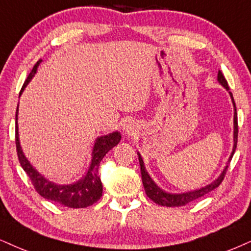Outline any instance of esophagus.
Here are the masks:
<instances>
[{"label": "esophagus", "instance_id": "esophagus-1", "mask_svg": "<svg viewBox=\"0 0 251 251\" xmlns=\"http://www.w3.org/2000/svg\"><path fill=\"white\" fill-rule=\"evenodd\" d=\"M123 131H126V134H130V132L132 131L131 125H125V126H123Z\"/></svg>", "mask_w": 251, "mask_h": 251}]
</instances>
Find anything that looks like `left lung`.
<instances>
[{
  "label": "left lung",
  "mask_w": 251,
  "mask_h": 251,
  "mask_svg": "<svg viewBox=\"0 0 251 251\" xmlns=\"http://www.w3.org/2000/svg\"><path fill=\"white\" fill-rule=\"evenodd\" d=\"M218 80H219V82H220L221 85L224 86L226 89H227V91H229L227 80H226V78L224 76V74H222L221 71H219V73H218ZM229 94L231 97V100H233L235 113H234V148H233V152H231V154H230V158H229V160H228V164H229L231 158H233L235 150H236L237 134H239L236 104H235V101H234V98H233V94H231V92H229ZM138 159H140L142 181H143V186H144L145 193H147V196L149 197L150 199L153 201V202L158 203V205H160V206H166V207L185 206V205H187V203L192 202V201H194V200L199 199V198H201V197L206 196L207 193H209V192L215 190V188L218 186H220V184L222 182V180L225 179V176H226V173H227V170H228V165H227L225 168L224 172L221 173L220 177L216 179L215 181H213L212 184L207 185L206 187H202V188H200V190H197V191H193V192H187V193L172 194V193H168V192H164L163 190H160V188L152 181V179L150 178V176L148 175L147 171H145L143 159H142L140 153H138Z\"/></svg>",
  "instance_id": "1"
}]
</instances>
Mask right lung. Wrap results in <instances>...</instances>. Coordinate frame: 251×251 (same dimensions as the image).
Wrapping results in <instances>:
<instances>
[{
  "instance_id": "add662e5",
  "label": "right lung",
  "mask_w": 251,
  "mask_h": 251,
  "mask_svg": "<svg viewBox=\"0 0 251 251\" xmlns=\"http://www.w3.org/2000/svg\"><path fill=\"white\" fill-rule=\"evenodd\" d=\"M42 63V59L37 61L32 71H31L29 76H27L21 93L25 88V86L35 75L37 67ZM17 113L18 107L16 110V136H15V142H16V150L18 160H20L21 166L23 168L26 175L29 176L31 182H32L35 190L38 192L39 196L48 200H52L54 202L60 203L71 208H83V207L91 206L95 203L102 197V182L99 176V166H100L101 160L106 156V153L110 149H113L115 145L119 144L121 141L120 132H113L107 136H101L95 142L94 149L92 153V163L89 166V170L85 178L79 180L78 182L72 185H55L52 181H49L42 175H39L30 163L27 162L25 156L23 154V151L21 149L20 141H18V126H17Z\"/></svg>"
}]
</instances>
